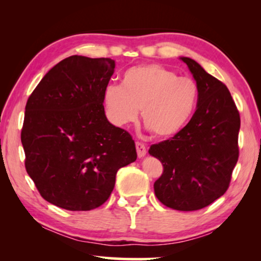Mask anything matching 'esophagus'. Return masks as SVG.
<instances>
[{
    "label": "esophagus",
    "instance_id": "1",
    "mask_svg": "<svg viewBox=\"0 0 261 261\" xmlns=\"http://www.w3.org/2000/svg\"><path fill=\"white\" fill-rule=\"evenodd\" d=\"M136 149H137V154H138V158H144L146 155V147H145L144 144L137 141L136 143Z\"/></svg>",
    "mask_w": 261,
    "mask_h": 261
}]
</instances>
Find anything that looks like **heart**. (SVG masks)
Listing matches in <instances>:
<instances>
[{
	"label": "heart",
	"mask_w": 261,
	"mask_h": 261,
	"mask_svg": "<svg viewBox=\"0 0 261 261\" xmlns=\"http://www.w3.org/2000/svg\"><path fill=\"white\" fill-rule=\"evenodd\" d=\"M199 87L190 77L159 64L132 67L123 73L120 85L109 84L103 103L109 120L125 126L141 109L144 125L159 138H171L184 129L196 110Z\"/></svg>",
	"instance_id": "heart-1"
}]
</instances>
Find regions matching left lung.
I'll list each match as a JSON object with an SVG mask.
<instances>
[{"instance_id": "left-lung-1", "label": "left lung", "mask_w": 261, "mask_h": 261, "mask_svg": "<svg viewBox=\"0 0 261 261\" xmlns=\"http://www.w3.org/2000/svg\"><path fill=\"white\" fill-rule=\"evenodd\" d=\"M199 87L197 110L184 129L152 145L149 155L163 165L154 183L159 200L169 208L197 211L223 196L238 160L240 113L223 83L190 57H179Z\"/></svg>"}]
</instances>
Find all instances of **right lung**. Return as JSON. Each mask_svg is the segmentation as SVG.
Instances as JSON below:
<instances>
[{"label":"right lung","mask_w":261,"mask_h":261,"mask_svg":"<svg viewBox=\"0 0 261 261\" xmlns=\"http://www.w3.org/2000/svg\"><path fill=\"white\" fill-rule=\"evenodd\" d=\"M112 59L73 55L48 71L25 107V167L45 200L91 211L108 199L120 168L137 160L129 132L105 114Z\"/></svg>","instance_id":"add662e5"}]
</instances>
